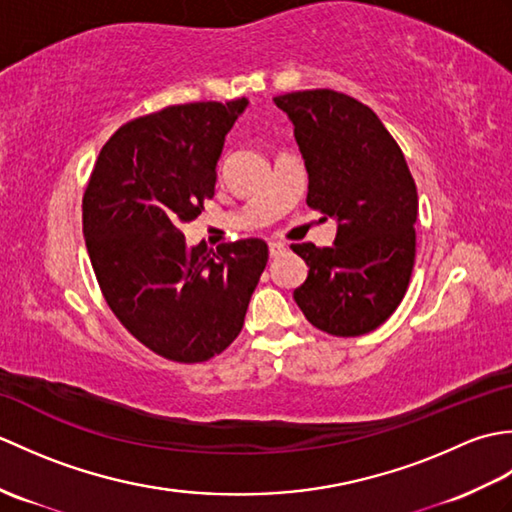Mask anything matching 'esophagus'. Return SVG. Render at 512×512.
<instances>
[{
	"mask_svg": "<svg viewBox=\"0 0 512 512\" xmlns=\"http://www.w3.org/2000/svg\"><path fill=\"white\" fill-rule=\"evenodd\" d=\"M284 244H281V242H270L268 244V250H270V257H277L279 253H284Z\"/></svg>",
	"mask_w": 512,
	"mask_h": 512,
	"instance_id": "34e87169",
	"label": "esophagus"
}]
</instances>
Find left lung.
Here are the masks:
<instances>
[{"label":"left lung","mask_w":512,"mask_h":512,"mask_svg":"<svg viewBox=\"0 0 512 512\" xmlns=\"http://www.w3.org/2000/svg\"><path fill=\"white\" fill-rule=\"evenodd\" d=\"M295 125L308 169V206L339 222L334 246L292 244L308 264L295 290L306 319L332 336L383 325L416 262L418 191L402 149L367 105L334 90L275 96Z\"/></svg>","instance_id":"obj_1"}]
</instances>
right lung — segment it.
I'll return each mask as SVG.
<instances>
[{"label":"right lung","instance_id":"obj_1","mask_svg":"<svg viewBox=\"0 0 512 512\" xmlns=\"http://www.w3.org/2000/svg\"><path fill=\"white\" fill-rule=\"evenodd\" d=\"M246 99L169 105L118 127L83 193V235L107 306L162 358L202 363L242 332L268 262L257 237L189 248L182 224L213 198Z\"/></svg>","mask_w":512,"mask_h":512}]
</instances>
